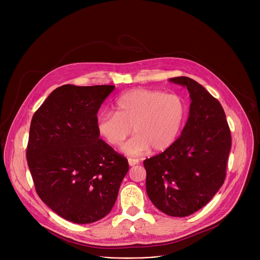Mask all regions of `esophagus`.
Masks as SVG:
<instances>
[{
    "instance_id": "34e87169",
    "label": "esophagus",
    "mask_w": 260,
    "mask_h": 260,
    "mask_svg": "<svg viewBox=\"0 0 260 260\" xmlns=\"http://www.w3.org/2000/svg\"><path fill=\"white\" fill-rule=\"evenodd\" d=\"M127 160H128V165H129L131 167H134V166H136V165L139 164V159H137V158H128Z\"/></svg>"
}]
</instances>
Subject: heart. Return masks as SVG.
I'll use <instances>...</instances> for the list:
<instances>
[{
	"instance_id": "heart-1",
	"label": "heart",
	"mask_w": 260,
	"mask_h": 260,
	"mask_svg": "<svg viewBox=\"0 0 260 260\" xmlns=\"http://www.w3.org/2000/svg\"><path fill=\"white\" fill-rule=\"evenodd\" d=\"M116 113H102L96 120L100 135L112 146L122 147L127 155L147 151L162 152L176 142L186 118L184 100L172 93L152 89H134L122 94L115 104ZM133 129H131V127Z\"/></svg>"
}]
</instances>
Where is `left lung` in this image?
Wrapping results in <instances>:
<instances>
[{
  "label": "left lung",
  "instance_id": "left-lung-1",
  "mask_svg": "<svg viewBox=\"0 0 260 260\" xmlns=\"http://www.w3.org/2000/svg\"><path fill=\"white\" fill-rule=\"evenodd\" d=\"M169 80L189 91V116L169 149L143 161L146 190L158 210L185 217L206 206L224 183L232 136L223 108L203 85L184 76Z\"/></svg>",
  "mask_w": 260,
  "mask_h": 260
}]
</instances>
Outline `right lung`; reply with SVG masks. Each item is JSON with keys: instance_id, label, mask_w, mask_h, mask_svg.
<instances>
[{"instance_id": "1", "label": "right lung", "mask_w": 260, "mask_h": 260, "mask_svg": "<svg viewBox=\"0 0 260 260\" xmlns=\"http://www.w3.org/2000/svg\"><path fill=\"white\" fill-rule=\"evenodd\" d=\"M114 85L54 89L30 122L26 159L40 199L74 223H92L112 210L127 159L100 139L98 111Z\"/></svg>"}]
</instances>
